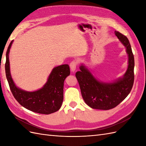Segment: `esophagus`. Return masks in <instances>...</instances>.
Returning a JSON list of instances; mask_svg holds the SVG:
<instances>
[{
    "instance_id": "esophagus-1",
    "label": "esophagus",
    "mask_w": 146,
    "mask_h": 146,
    "mask_svg": "<svg viewBox=\"0 0 146 146\" xmlns=\"http://www.w3.org/2000/svg\"><path fill=\"white\" fill-rule=\"evenodd\" d=\"M78 61L77 60H73L70 63V68H71V71H73V72H74V71H75L76 70V66L78 65Z\"/></svg>"
}]
</instances>
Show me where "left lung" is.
I'll list each match as a JSON object with an SVG mask.
<instances>
[{
	"mask_svg": "<svg viewBox=\"0 0 146 146\" xmlns=\"http://www.w3.org/2000/svg\"><path fill=\"white\" fill-rule=\"evenodd\" d=\"M115 35L126 48L128 68L122 78L111 83L98 81L87 68L82 64L76 73L83 100L94 109L110 110L117 106L131 92L134 81V58L127 38L118 31Z\"/></svg>",
	"mask_w": 146,
	"mask_h": 146,
	"instance_id": "obj_1",
	"label": "left lung"
}]
</instances>
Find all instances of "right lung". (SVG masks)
<instances>
[{"mask_svg":"<svg viewBox=\"0 0 146 146\" xmlns=\"http://www.w3.org/2000/svg\"><path fill=\"white\" fill-rule=\"evenodd\" d=\"M12 42L13 41L11 42L6 52L5 69L6 78L14 97L22 106L34 112L48 115L58 111L63 100L64 81L70 74L69 65L63 64L54 68L42 88L35 92L23 90L15 86L11 75L9 54Z\"/></svg>","mask_w":146,"mask_h":146,"instance_id":"add662e5","label":"right lung"}]
</instances>
